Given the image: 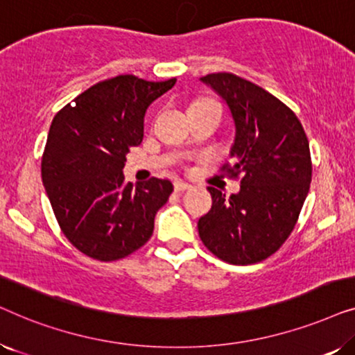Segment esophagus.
Returning a JSON list of instances; mask_svg holds the SVG:
<instances>
[{"mask_svg":"<svg viewBox=\"0 0 355 355\" xmlns=\"http://www.w3.org/2000/svg\"><path fill=\"white\" fill-rule=\"evenodd\" d=\"M187 189H191V184L182 182V181L174 182V191L176 192H184V191H187Z\"/></svg>","mask_w":355,"mask_h":355,"instance_id":"1","label":"esophagus"}]
</instances>
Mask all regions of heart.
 I'll return each mask as SVG.
<instances>
[{"label":"heart","instance_id":"heart-1","mask_svg":"<svg viewBox=\"0 0 355 355\" xmlns=\"http://www.w3.org/2000/svg\"><path fill=\"white\" fill-rule=\"evenodd\" d=\"M205 101H207V100H205ZM197 103H198V101H197Z\"/></svg>","mask_w":355,"mask_h":355}]
</instances>
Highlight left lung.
I'll use <instances>...</instances> for the list:
<instances>
[{"instance_id": "left-lung-1", "label": "left lung", "mask_w": 355, "mask_h": 355, "mask_svg": "<svg viewBox=\"0 0 355 355\" xmlns=\"http://www.w3.org/2000/svg\"><path fill=\"white\" fill-rule=\"evenodd\" d=\"M220 95L234 123L227 173H242L241 191L208 187L211 210L198 220L207 249L232 265L268 259L288 239L312 181L302 124L288 106L261 87L230 72L200 79Z\"/></svg>"}]
</instances>
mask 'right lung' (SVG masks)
Returning a JSON list of instances; mask_svg holds the SVG:
<instances>
[{
	"mask_svg": "<svg viewBox=\"0 0 355 355\" xmlns=\"http://www.w3.org/2000/svg\"><path fill=\"white\" fill-rule=\"evenodd\" d=\"M174 84L118 76L90 87L53 119L42 181L61 231L82 254L119 260L153 234L173 184L152 178L132 186L123 168L129 148L142 144L147 108Z\"/></svg>",
	"mask_w": 355,
	"mask_h": 355,
	"instance_id": "1",
	"label": "right lung"
}]
</instances>
